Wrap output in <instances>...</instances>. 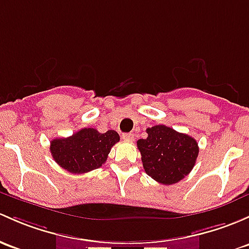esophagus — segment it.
<instances>
[{"instance_id": "obj_1", "label": "esophagus", "mask_w": 249, "mask_h": 249, "mask_svg": "<svg viewBox=\"0 0 249 249\" xmlns=\"http://www.w3.org/2000/svg\"><path fill=\"white\" fill-rule=\"evenodd\" d=\"M123 140L126 141V142H132L133 140H135V136L132 135V133H123Z\"/></svg>"}]
</instances>
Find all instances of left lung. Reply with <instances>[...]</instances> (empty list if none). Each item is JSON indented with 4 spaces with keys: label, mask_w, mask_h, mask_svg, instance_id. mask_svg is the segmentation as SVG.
I'll return each instance as SVG.
<instances>
[{
    "label": "left lung",
    "mask_w": 249,
    "mask_h": 249,
    "mask_svg": "<svg viewBox=\"0 0 249 249\" xmlns=\"http://www.w3.org/2000/svg\"><path fill=\"white\" fill-rule=\"evenodd\" d=\"M146 133L145 140L137 141L146 174L163 185L177 184L184 179L197 161V141L166 125L149 127Z\"/></svg>",
    "instance_id": "obj_1"
}]
</instances>
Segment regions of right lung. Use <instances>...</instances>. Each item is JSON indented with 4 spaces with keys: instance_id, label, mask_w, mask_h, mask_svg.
<instances>
[{
    "instance_id": "obj_1",
    "label": "right lung",
    "mask_w": 249,
    "mask_h": 249,
    "mask_svg": "<svg viewBox=\"0 0 249 249\" xmlns=\"http://www.w3.org/2000/svg\"><path fill=\"white\" fill-rule=\"evenodd\" d=\"M119 140L114 130L100 133L95 129L85 127L70 137L52 140L50 151L63 169L82 174L103 166L112 146Z\"/></svg>"
}]
</instances>
